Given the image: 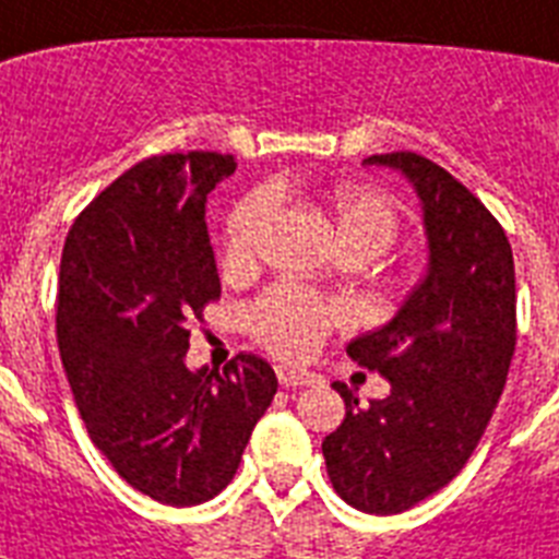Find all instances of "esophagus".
Here are the masks:
<instances>
[{"label": "esophagus", "instance_id": "esophagus-1", "mask_svg": "<svg viewBox=\"0 0 559 559\" xmlns=\"http://www.w3.org/2000/svg\"><path fill=\"white\" fill-rule=\"evenodd\" d=\"M275 374H278L281 386H312V383H318V374L307 372V369L278 367L275 369Z\"/></svg>", "mask_w": 559, "mask_h": 559}]
</instances>
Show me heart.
Masks as SVG:
<instances>
[{"label": "heart", "instance_id": "1", "mask_svg": "<svg viewBox=\"0 0 559 559\" xmlns=\"http://www.w3.org/2000/svg\"><path fill=\"white\" fill-rule=\"evenodd\" d=\"M270 210L272 201L266 192H250L229 210L222 241V261L227 270L250 264ZM330 210L337 241L346 252H367L374 258L395 243L401 215L383 192L346 181L330 192ZM341 321V307L295 287H272L250 309V330L258 344L287 360L309 358L330 326Z\"/></svg>", "mask_w": 559, "mask_h": 559}]
</instances>
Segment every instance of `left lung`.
<instances>
[{"mask_svg":"<svg viewBox=\"0 0 559 559\" xmlns=\"http://www.w3.org/2000/svg\"><path fill=\"white\" fill-rule=\"evenodd\" d=\"M364 164L415 185L429 270L386 326L346 346L392 392L364 409L346 383H332L346 417L321 449L352 509L401 514L457 477L503 395L518 344L514 258L500 222L440 164L409 150Z\"/></svg>","mask_w":559,"mask_h":559,"instance_id":"1","label":"left lung"}]
</instances>
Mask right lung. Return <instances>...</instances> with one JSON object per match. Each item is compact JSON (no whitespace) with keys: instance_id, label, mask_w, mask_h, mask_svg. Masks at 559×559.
Returning a JSON list of instances; mask_svg holds the SVG:
<instances>
[{"instance_id":"1","label":"right lung","mask_w":559,"mask_h":559,"mask_svg":"<svg viewBox=\"0 0 559 559\" xmlns=\"http://www.w3.org/2000/svg\"><path fill=\"white\" fill-rule=\"evenodd\" d=\"M236 158L150 156L121 173L68 233L56 341L87 435L142 495L213 500L236 475L278 378L241 352L190 372V323L222 298L204 204Z\"/></svg>"}]
</instances>
